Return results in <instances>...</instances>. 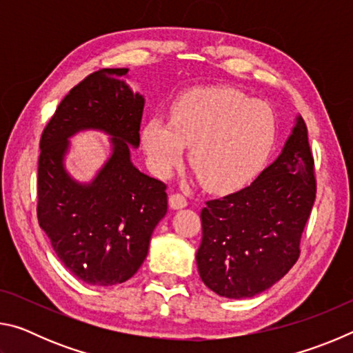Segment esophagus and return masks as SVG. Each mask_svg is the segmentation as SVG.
<instances>
[{"instance_id": "1", "label": "esophagus", "mask_w": 353, "mask_h": 353, "mask_svg": "<svg viewBox=\"0 0 353 353\" xmlns=\"http://www.w3.org/2000/svg\"><path fill=\"white\" fill-rule=\"evenodd\" d=\"M187 205H188V202H187V198H185L183 194L174 193V194L170 196V207L172 208V210H179V208H183Z\"/></svg>"}]
</instances>
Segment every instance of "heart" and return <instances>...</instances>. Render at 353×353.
Returning a JSON list of instances; mask_svg holds the SVG:
<instances>
[{"instance_id": "obj_1", "label": "heart", "mask_w": 353, "mask_h": 353, "mask_svg": "<svg viewBox=\"0 0 353 353\" xmlns=\"http://www.w3.org/2000/svg\"><path fill=\"white\" fill-rule=\"evenodd\" d=\"M270 105L232 87L196 88L171 109V123L154 117L143 128V146L152 171L166 177L190 148L191 168L205 188L234 191L265 166L276 141Z\"/></svg>"}]
</instances>
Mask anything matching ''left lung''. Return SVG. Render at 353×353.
Wrapping results in <instances>:
<instances>
[{
	"label": "left lung",
	"instance_id": "obj_1",
	"mask_svg": "<svg viewBox=\"0 0 353 353\" xmlns=\"http://www.w3.org/2000/svg\"><path fill=\"white\" fill-rule=\"evenodd\" d=\"M314 198L307 126L296 117L282 152L249 187L202 208V241L196 254L202 282L229 299L271 288L299 259Z\"/></svg>",
	"mask_w": 353,
	"mask_h": 353
}]
</instances>
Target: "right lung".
<instances>
[{"label":"right lung","mask_w":353,"mask_h":353,"mask_svg":"<svg viewBox=\"0 0 353 353\" xmlns=\"http://www.w3.org/2000/svg\"><path fill=\"white\" fill-rule=\"evenodd\" d=\"M128 73L104 68L87 76L62 99L40 140L39 224L59 260L88 285L132 277L168 210L166 185L130 160V146H140L145 98L124 81ZM82 130L111 137V157L90 183H77L64 168L69 139Z\"/></svg>","instance_id":"1"}]
</instances>
